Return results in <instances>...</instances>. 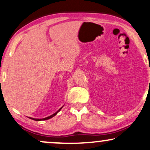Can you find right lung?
I'll return each mask as SVG.
<instances>
[{"label": "right lung", "instance_id": "obj_1", "mask_svg": "<svg viewBox=\"0 0 150 150\" xmlns=\"http://www.w3.org/2000/svg\"><path fill=\"white\" fill-rule=\"evenodd\" d=\"M62 107H61V108H60V109H59V110H58V111H57L56 112H55L54 114L51 115H50V116H49V117H47L42 118V119H36V118H32V117H29V118H30V119H32V120H35V121H40V120H49V119H50V118H52L53 117H54L55 115L58 113V112L59 111H60L61 109H62Z\"/></svg>", "mask_w": 150, "mask_h": 150}]
</instances>
